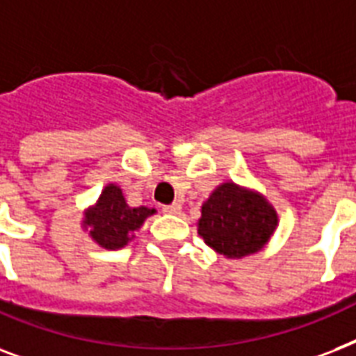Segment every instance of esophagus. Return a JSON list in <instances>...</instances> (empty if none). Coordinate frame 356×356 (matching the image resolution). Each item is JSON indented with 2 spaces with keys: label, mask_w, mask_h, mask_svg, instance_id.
Masks as SVG:
<instances>
[{
  "label": "esophagus",
  "mask_w": 356,
  "mask_h": 356,
  "mask_svg": "<svg viewBox=\"0 0 356 356\" xmlns=\"http://www.w3.org/2000/svg\"><path fill=\"white\" fill-rule=\"evenodd\" d=\"M163 211L165 213H170V216H178L181 211V206L180 204H169V206H163Z\"/></svg>",
  "instance_id": "esophagus-1"
}]
</instances>
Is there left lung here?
<instances>
[{
  "label": "left lung",
  "instance_id": "1",
  "mask_svg": "<svg viewBox=\"0 0 356 356\" xmlns=\"http://www.w3.org/2000/svg\"><path fill=\"white\" fill-rule=\"evenodd\" d=\"M277 222V211L261 195L227 181L202 204L198 234L219 254L241 258L258 252Z\"/></svg>",
  "mask_w": 356,
  "mask_h": 356
}]
</instances>
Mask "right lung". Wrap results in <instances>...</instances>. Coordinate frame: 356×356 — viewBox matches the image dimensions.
<instances>
[{
  "label": "right lung",
  "mask_w": 356,
  "mask_h": 356,
  "mask_svg": "<svg viewBox=\"0 0 356 356\" xmlns=\"http://www.w3.org/2000/svg\"><path fill=\"white\" fill-rule=\"evenodd\" d=\"M154 209L129 208L122 197L120 187L115 184L102 191L96 206L85 211L83 227H90V238L104 249H120L128 245L131 234L137 232L148 216H152Z\"/></svg>",
  "instance_id": "right-lung-1"
}]
</instances>
